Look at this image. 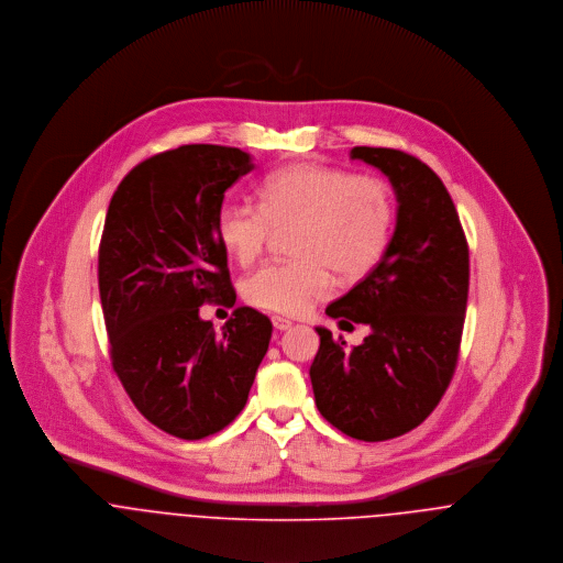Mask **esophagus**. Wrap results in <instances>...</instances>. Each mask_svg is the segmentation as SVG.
<instances>
[{"label":"esophagus","instance_id":"obj_1","mask_svg":"<svg viewBox=\"0 0 563 563\" xmlns=\"http://www.w3.org/2000/svg\"><path fill=\"white\" fill-rule=\"evenodd\" d=\"M272 323H274L276 330H289L291 328V321L287 317H278V314L272 317Z\"/></svg>","mask_w":563,"mask_h":563}]
</instances>
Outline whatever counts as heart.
<instances>
[{
  "instance_id": "heart-1",
  "label": "heart",
  "mask_w": 563,
  "mask_h": 563,
  "mask_svg": "<svg viewBox=\"0 0 563 563\" xmlns=\"http://www.w3.org/2000/svg\"><path fill=\"white\" fill-rule=\"evenodd\" d=\"M258 207L224 202L216 216L222 249L251 265L287 231L296 258L258 267L244 280V298L265 311L300 314L330 291V274H367L388 244L395 205L386 181L321 164H291L256 188Z\"/></svg>"
}]
</instances>
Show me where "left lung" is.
Returning a JSON list of instances; mask_svg holds the SVG:
<instances>
[{"mask_svg":"<svg viewBox=\"0 0 563 563\" xmlns=\"http://www.w3.org/2000/svg\"><path fill=\"white\" fill-rule=\"evenodd\" d=\"M350 157L388 177L397 222L379 263L325 309L341 328L369 325V336L347 347L343 336L314 328L311 382L328 423L377 442L421 426L453 377L468 300V244L449 191L421 159L374 146H354Z\"/></svg>","mask_w":563,"mask_h":563,"instance_id":"1","label":"left lung"}]
</instances>
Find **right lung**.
Returning a JSON list of instances; mask_svg holds the SVG:
<instances>
[{
    "label": "right lung",
    "mask_w": 563,
    "mask_h": 563,
    "mask_svg": "<svg viewBox=\"0 0 563 563\" xmlns=\"http://www.w3.org/2000/svg\"><path fill=\"white\" fill-rule=\"evenodd\" d=\"M252 168L240 148L186 144L137 164L108 207L99 294L112 367L140 415L170 437L224 430L272 339V321L251 307L222 332L198 314L205 302L235 305L216 216Z\"/></svg>",
    "instance_id": "obj_1"
}]
</instances>
